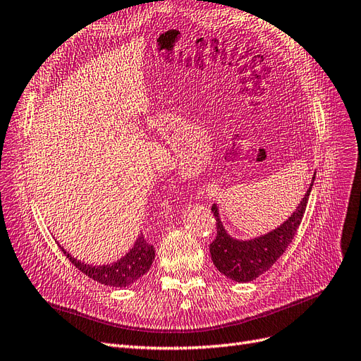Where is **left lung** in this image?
<instances>
[{
	"label": "left lung",
	"instance_id": "8db88e82",
	"mask_svg": "<svg viewBox=\"0 0 361 361\" xmlns=\"http://www.w3.org/2000/svg\"><path fill=\"white\" fill-rule=\"evenodd\" d=\"M314 179L316 173L313 174L310 188L299 202L295 212L282 225L264 233V235L250 240H237L231 237L220 220L217 204L214 203L211 211L216 217L217 235L209 245V252L214 266L219 269L220 274L232 281L249 282L257 279L274 266L276 259L286 252L291 240L295 238V233L300 225L302 217H304Z\"/></svg>",
	"mask_w": 361,
	"mask_h": 361
}]
</instances>
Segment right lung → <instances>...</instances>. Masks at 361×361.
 <instances>
[{
  "instance_id": "right-lung-1",
  "label": "right lung",
  "mask_w": 361,
  "mask_h": 361,
  "mask_svg": "<svg viewBox=\"0 0 361 361\" xmlns=\"http://www.w3.org/2000/svg\"><path fill=\"white\" fill-rule=\"evenodd\" d=\"M61 249L66 255V258L70 259L82 274L97 282H100V284L120 288L133 284L135 281H138L142 275L147 274L154 259V247L142 237V233L136 238L133 247L126 253L124 257L112 262V264H86V262L80 259H75L71 253H68L62 246Z\"/></svg>"
}]
</instances>
